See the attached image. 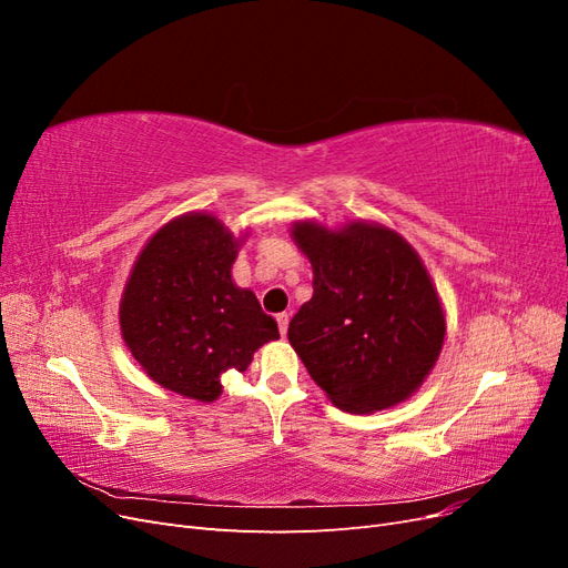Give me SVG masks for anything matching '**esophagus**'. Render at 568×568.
<instances>
[{"label": "esophagus", "instance_id": "34e87169", "mask_svg": "<svg viewBox=\"0 0 568 568\" xmlns=\"http://www.w3.org/2000/svg\"><path fill=\"white\" fill-rule=\"evenodd\" d=\"M277 324H280V334L286 336V332H288V315H286V313H280V315H277Z\"/></svg>", "mask_w": 568, "mask_h": 568}]
</instances>
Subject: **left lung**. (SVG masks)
Instances as JSON below:
<instances>
[{
    "instance_id": "1",
    "label": "left lung",
    "mask_w": 568,
    "mask_h": 568,
    "mask_svg": "<svg viewBox=\"0 0 568 568\" xmlns=\"http://www.w3.org/2000/svg\"><path fill=\"white\" fill-rule=\"evenodd\" d=\"M313 265V298L288 322L307 374L346 412L384 409L415 393L436 365L445 317L426 267L400 234L351 222H296Z\"/></svg>"
}]
</instances>
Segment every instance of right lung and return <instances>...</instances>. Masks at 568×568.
Here are the masks:
<instances>
[{"instance_id": "right-lung-1", "label": "right lung", "mask_w": 568, "mask_h": 568, "mask_svg": "<svg viewBox=\"0 0 568 568\" xmlns=\"http://www.w3.org/2000/svg\"><path fill=\"white\" fill-rule=\"evenodd\" d=\"M234 236L213 215L168 222L136 257L120 301V329L153 382L213 403L222 374L246 372L253 353L280 338L248 288L232 282Z\"/></svg>"}]
</instances>
